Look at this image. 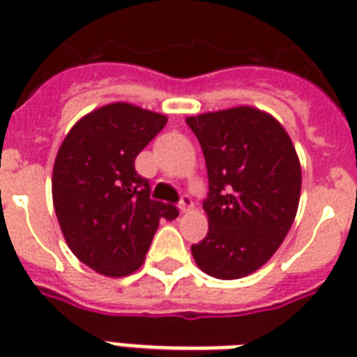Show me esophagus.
<instances>
[{
    "instance_id": "1",
    "label": "esophagus",
    "mask_w": 357,
    "mask_h": 357,
    "mask_svg": "<svg viewBox=\"0 0 357 357\" xmlns=\"http://www.w3.org/2000/svg\"><path fill=\"white\" fill-rule=\"evenodd\" d=\"M195 207V204H192V200H190V196H181V204H179V209H181V213H189L190 209Z\"/></svg>"
}]
</instances>
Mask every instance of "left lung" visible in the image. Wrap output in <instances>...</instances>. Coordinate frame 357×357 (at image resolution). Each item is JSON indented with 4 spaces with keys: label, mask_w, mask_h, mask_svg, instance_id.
Returning a JSON list of instances; mask_svg holds the SVG:
<instances>
[{
    "label": "left lung",
    "mask_w": 357,
    "mask_h": 357,
    "mask_svg": "<svg viewBox=\"0 0 357 357\" xmlns=\"http://www.w3.org/2000/svg\"><path fill=\"white\" fill-rule=\"evenodd\" d=\"M185 122L209 176V231L192 244V257L218 280L248 276L276 254L293 226L302 190L298 153L282 123L257 107L238 105Z\"/></svg>",
    "instance_id": "left-lung-1"
}]
</instances>
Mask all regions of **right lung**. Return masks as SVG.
<instances>
[{
	"instance_id": "1",
	"label": "right lung",
	"mask_w": 357,
	"mask_h": 357,
	"mask_svg": "<svg viewBox=\"0 0 357 357\" xmlns=\"http://www.w3.org/2000/svg\"><path fill=\"white\" fill-rule=\"evenodd\" d=\"M167 120L133 103H107L81 116L59 148L52 176L59 226L75 257L102 276L139 271L159 220L179 215L150 200L148 179L135 172L137 155Z\"/></svg>"
}]
</instances>
